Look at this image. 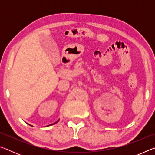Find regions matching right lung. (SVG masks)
Instances as JSON below:
<instances>
[{
    "mask_svg": "<svg viewBox=\"0 0 155 155\" xmlns=\"http://www.w3.org/2000/svg\"><path fill=\"white\" fill-rule=\"evenodd\" d=\"M59 121V120H57V121L56 122H54V123H53V124H50V125H48V126H51V125H53V124H56V123H57V122H58ZM30 126H31V124H29ZM31 127H33V126H31Z\"/></svg>",
    "mask_w": 155,
    "mask_h": 155,
    "instance_id": "add662e5",
    "label": "right lung"
}]
</instances>
